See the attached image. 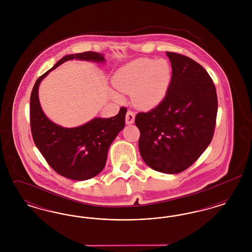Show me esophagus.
Returning <instances> with one entry per match:
<instances>
[{
  "mask_svg": "<svg viewBox=\"0 0 252 252\" xmlns=\"http://www.w3.org/2000/svg\"><path fill=\"white\" fill-rule=\"evenodd\" d=\"M134 121H135V113H134V111L128 109L126 112V123L127 125H131L134 123Z\"/></svg>",
  "mask_w": 252,
  "mask_h": 252,
  "instance_id": "obj_1",
  "label": "esophagus"
}]
</instances>
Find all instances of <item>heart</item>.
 Wrapping results in <instances>:
<instances>
[{"label":"heart","mask_w":252,"mask_h":252,"mask_svg":"<svg viewBox=\"0 0 252 252\" xmlns=\"http://www.w3.org/2000/svg\"><path fill=\"white\" fill-rule=\"evenodd\" d=\"M172 68L166 60L140 59L123 66L112 77L113 87L122 94L131 93L139 108L157 107L167 94Z\"/></svg>","instance_id":"1"}]
</instances>
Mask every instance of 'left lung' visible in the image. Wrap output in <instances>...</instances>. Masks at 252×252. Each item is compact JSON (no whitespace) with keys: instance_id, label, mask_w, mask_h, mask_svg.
<instances>
[{"instance_id":"obj_1","label":"left lung","mask_w":252,"mask_h":252,"mask_svg":"<svg viewBox=\"0 0 252 252\" xmlns=\"http://www.w3.org/2000/svg\"><path fill=\"white\" fill-rule=\"evenodd\" d=\"M172 77L164 99L139 112V149L144 162L158 172L178 174L200 157L216 128L217 95L212 77L196 61L166 52Z\"/></svg>"}]
</instances>
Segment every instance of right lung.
<instances>
[{
    "instance_id": "add662e5",
    "label": "right lung",
    "mask_w": 252,
    "mask_h": 252,
    "mask_svg": "<svg viewBox=\"0 0 252 252\" xmlns=\"http://www.w3.org/2000/svg\"><path fill=\"white\" fill-rule=\"evenodd\" d=\"M104 61V57L92 51L64 57L39 76L30 96V126L34 143L49 165L60 176L73 180H90L106 164L109 145L125 127L126 108L111 118H95L81 126L65 128L44 115L38 101V86L49 72L67 60Z\"/></svg>"
}]
</instances>
